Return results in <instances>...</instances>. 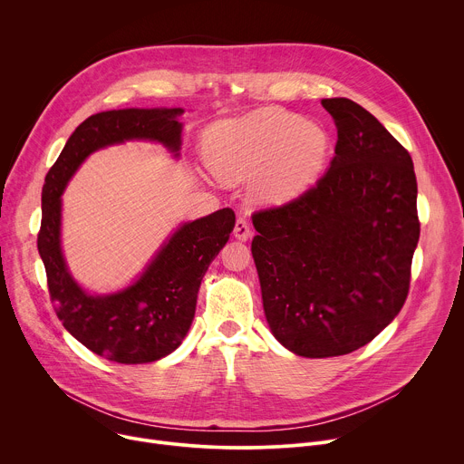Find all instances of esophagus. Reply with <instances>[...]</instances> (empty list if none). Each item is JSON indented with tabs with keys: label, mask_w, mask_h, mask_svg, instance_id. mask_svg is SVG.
I'll use <instances>...</instances> for the list:
<instances>
[{
	"label": "esophagus",
	"mask_w": 464,
	"mask_h": 464,
	"mask_svg": "<svg viewBox=\"0 0 464 464\" xmlns=\"http://www.w3.org/2000/svg\"><path fill=\"white\" fill-rule=\"evenodd\" d=\"M233 235L238 238V240H247L251 237V229H249V224L244 220V218H238L235 222V229H233Z\"/></svg>",
	"instance_id": "obj_1"
}]
</instances>
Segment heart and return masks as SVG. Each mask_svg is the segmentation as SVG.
Here are the masks:
<instances>
[{
    "label": "heart",
    "instance_id": "b5f03b06",
    "mask_svg": "<svg viewBox=\"0 0 464 464\" xmlns=\"http://www.w3.org/2000/svg\"><path fill=\"white\" fill-rule=\"evenodd\" d=\"M333 140L315 122L281 108L256 110L209 130L204 158L222 181L255 178L266 204H286L308 190L324 169Z\"/></svg>",
    "mask_w": 464,
    "mask_h": 464
}]
</instances>
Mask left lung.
I'll return each mask as SVG.
<instances>
[{
    "label": "left lung",
    "mask_w": 464,
    "mask_h": 464,
    "mask_svg": "<svg viewBox=\"0 0 464 464\" xmlns=\"http://www.w3.org/2000/svg\"><path fill=\"white\" fill-rule=\"evenodd\" d=\"M338 128L314 187L253 215L251 253L272 334L304 358L349 354L406 303L420 235L410 152L351 99H323Z\"/></svg>",
    "instance_id": "1"
}]
</instances>
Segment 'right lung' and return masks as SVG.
<instances>
[{
	"instance_id": "right-lung-1",
	"label": "right lung",
	"mask_w": 464,
	"mask_h": 464,
	"mask_svg": "<svg viewBox=\"0 0 464 464\" xmlns=\"http://www.w3.org/2000/svg\"><path fill=\"white\" fill-rule=\"evenodd\" d=\"M181 113V108H126L88 117L65 143L42 188L38 253L54 312L75 340L117 363H150L181 345L194 317L198 290L229 240L235 213L226 208L183 224L134 285L110 295H90L75 283L62 255L60 196L82 161L99 149L149 140L179 156Z\"/></svg>"
}]
</instances>
